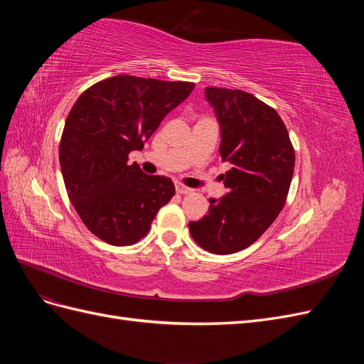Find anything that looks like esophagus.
<instances>
[{"label":"esophagus","mask_w":364,"mask_h":364,"mask_svg":"<svg viewBox=\"0 0 364 364\" xmlns=\"http://www.w3.org/2000/svg\"><path fill=\"white\" fill-rule=\"evenodd\" d=\"M176 191H178L179 194H190L193 190L188 188V186L182 185V183H176Z\"/></svg>","instance_id":"obj_1"}]
</instances>
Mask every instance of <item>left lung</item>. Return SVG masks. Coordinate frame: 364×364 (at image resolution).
<instances>
[{
    "label": "left lung",
    "instance_id": "1",
    "mask_svg": "<svg viewBox=\"0 0 364 364\" xmlns=\"http://www.w3.org/2000/svg\"><path fill=\"white\" fill-rule=\"evenodd\" d=\"M222 130L220 156L230 164L222 199H209V211L190 222L202 249L229 255L249 247L266 232L287 200L294 149L284 121L269 105L240 90L205 87Z\"/></svg>",
    "mask_w": 364,
    "mask_h": 364
}]
</instances>
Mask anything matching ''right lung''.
I'll return each mask as SVG.
<instances>
[{
    "label": "right lung",
    "mask_w": 364,
    "mask_h": 364,
    "mask_svg": "<svg viewBox=\"0 0 364 364\" xmlns=\"http://www.w3.org/2000/svg\"><path fill=\"white\" fill-rule=\"evenodd\" d=\"M194 90L121 74L92 85L71 107L59 146L65 188L94 235L112 246L135 245L174 196L165 176H147L129 153L142 150L164 117Z\"/></svg>",
    "instance_id": "obj_1"
}]
</instances>
